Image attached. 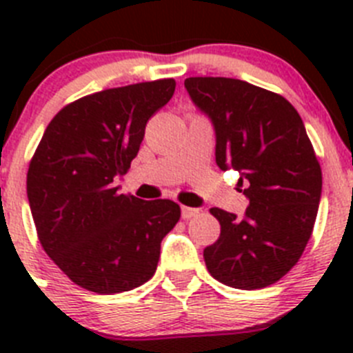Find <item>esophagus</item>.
Here are the masks:
<instances>
[{
	"instance_id": "esophagus-1",
	"label": "esophagus",
	"mask_w": 353,
	"mask_h": 353,
	"mask_svg": "<svg viewBox=\"0 0 353 353\" xmlns=\"http://www.w3.org/2000/svg\"><path fill=\"white\" fill-rule=\"evenodd\" d=\"M198 214H199L198 208L182 207V219H192V217H196Z\"/></svg>"
}]
</instances>
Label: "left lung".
Here are the masks:
<instances>
[{"mask_svg": "<svg viewBox=\"0 0 353 353\" xmlns=\"http://www.w3.org/2000/svg\"><path fill=\"white\" fill-rule=\"evenodd\" d=\"M185 90L215 132V162L240 173L242 217L221 208L205 248L212 277L240 290L279 281L304 252L322 196V170L304 121L285 97L230 77H189Z\"/></svg>", "mask_w": 353, "mask_h": 353, "instance_id": "left-lung-1", "label": "left lung"}]
</instances>
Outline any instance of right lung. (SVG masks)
<instances>
[{
  "instance_id": "obj_1",
  "label": "right lung",
  "mask_w": 353,
  "mask_h": 353,
  "mask_svg": "<svg viewBox=\"0 0 353 353\" xmlns=\"http://www.w3.org/2000/svg\"><path fill=\"white\" fill-rule=\"evenodd\" d=\"M173 93V79H159L83 97L52 118L31 159L26 189L40 244L84 290L111 295L148 281L179 223L171 199L143 201L114 185Z\"/></svg>"
}]
</instances>
